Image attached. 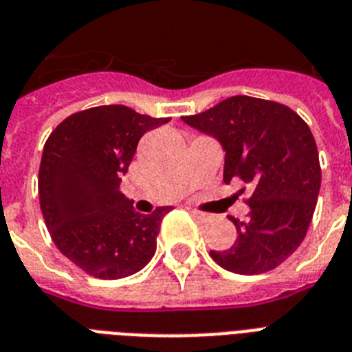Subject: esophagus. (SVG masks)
<instances>
[{"label":"esophagus","mask_w":352,"mask_h":352,"mask_svg":"<svg viewBox=\"0 0 352 352\" xmlns=\"http://www.w3.org/2000/svg\"><path fill=\"white\" fill-rule=\"evenodd\" d=\"M190 214H192L197 221H201V223H210V221H212V215L203 214V212H197V210H190Z\"/></svg>","instance_id":"1"}]
</instances>
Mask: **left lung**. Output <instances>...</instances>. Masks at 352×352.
Returning <instances> with one entry per match:
<instances>
[{
	"label": "left lung",
	"instance_id": "1",
	"mask_svg": "<svg viewBox=\"0 0 352 352\" xmlns=\"http://www.w3.org/2000/svg\"><path fill=\"white\" fill-rule=\"evenodd\" d=\"M182 120L225 149L226 184L243 181L252 188L248 217H230L235 243L210 256L219 267L248 276L281 265L305 239L322 184L309 126L283 104L243 95Z\"/></svg>",
	"mask_w": 352,
	"mask_h": 352
}]
</instances>
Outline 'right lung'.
I'll use <instances>...</instances> for the list:
<instances>
[{"label": "right lung", "instance_id": "1", "mask_svg": "<svg viewBox=\"0 0 352 352\" xmlns=\"http://www.w3.org/2000/svg\"><path fill=\"white\" fill-rule=\"evenodd\" d=\"M168 120L98 106L67 117L47 138L38 177L41 214L58 250L84 272L118 279L151 261L170 208L138 214L120 182L140 137Z\"/></svg>", "mask_w": 352, "mask_h": 352}]
</instances>
